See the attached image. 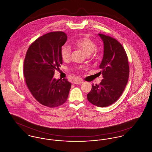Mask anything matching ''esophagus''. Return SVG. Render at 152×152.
Returning a JSON list of instances; mask_svg holds the SVG:
<instances>
[{
  "mask_svg": "<svg viewBox=\"0 0 152 152\" xmlns=\"http://www.w3.org/2000/svg\"><path fill=\"white\" fill-rule=\"evenodd\" d=\"M83 82L82 80V79H77V80H75L73 82V83L75 84H82L83 83Z\"/></svg>",
  "mask_w": 152,
  "mask_h": 152,
  "instance_id": "esophagus-1",
  "label": "esophagus"
}]
</instances>
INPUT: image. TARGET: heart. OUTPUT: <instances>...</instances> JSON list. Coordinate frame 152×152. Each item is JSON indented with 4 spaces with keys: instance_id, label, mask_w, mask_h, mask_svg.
<instances>
[{
    "instance_id": "1",
    "label": "heart",
    "mask_w": 152,
    "mask_h": 152,
    "mask_svg": "<svg viewBox=\"0 0 152 152\" xmlns=\"http://www.w3.org/2000/svg\"><path fill=\"white\" fill-rule=\"evenodd\" d=\"M75 47L83 50L86 54L90 55L94 53L96 48V46L93 41L87 37L79 39L73 42ZM71 50L70 47L66 45H64L61 48L60 54L61 58L63 60L66 61L70 58Z\"/></svg>"
}]
</instances>
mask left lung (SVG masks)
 I'll return each instance as SVG.
<instances>
[{
    "instance_id": "8db88e82",
    "label": "left lung",
    "mask_w": 152,
    "mask_h": 152,
    "mask_svg": "<svg viewBox=\"0 0 152 152\" xmlns=\"http://www.w3.org/2000/svg\"><path fill=\"white\" fill-rule=\"evenodd\" d=\"M104 42V57L99 65L103 79L99 84H93L87 94L92 104L104 107L115 103L124 91L129 77L126 53L115 39L99 34Z\"/></svg>"
}]
</instances>
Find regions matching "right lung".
Masks as SVG:
<instances>
[{
    "instance_id": "right-lung-1",
    "label": "right lung",
    "mask_w": 152,
    "mask_h": 152,
    "mask_svg": "<svg viewBox=\"0 0 152 152\" xmlns=\"http://www.w3.org/2000/svg\"><path fill=\"white\" fill-rule=\"evenodd\" d=\"M63 32H52L37 39L27 50L23 75L28 89L41 104L50 107L64 104L71 83L54 78V72L62 64L60 51L67 40Z\"/></svg>"
}]
</instances>
